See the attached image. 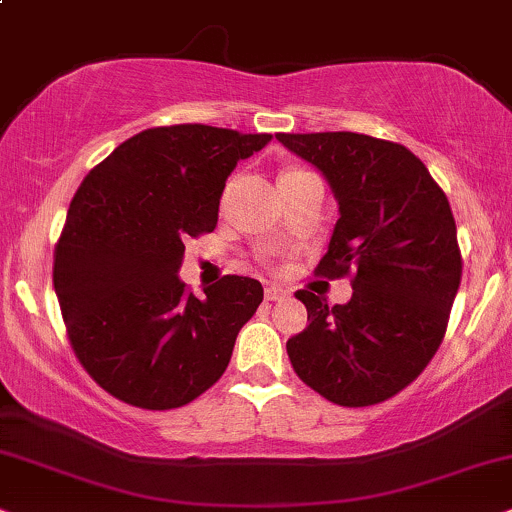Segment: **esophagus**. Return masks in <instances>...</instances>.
<instances>
[{
    "label": "esophagus",
    "instance_id": "1",
    "mask_svg": "<svg viewBox=\"0 0 512 512\" xmlns=\"http://www.w3.org/2000/svg\"><path fill=\"white\" fill-rule=\"evenodd\" d=\"M290 293L286 288H281V286H274V283H269L267 288H264V297H267V300H271V302H276V300H283V297H288Z\"/></svg>",
    "mask_w": 512,
    "mask_h": 512
}]
</instances>
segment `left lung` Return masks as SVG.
Masks as SVG:
<instances>
[{
  "label": "left lung",
  "instance_id": "1",
  "mask_svg": "<svg viewBox=\"0 0 512 512\" xmlns=\"http://www.w3.org/2000/svg\"><path fill=\"white\" fill-rule=\"evenodd\" d=\"M276 139L314 165L338 200L316 271H354L345 304L297 290L309 326L288 340L290 364L333 404H380L418 378L444 338L463 271L449 200L401 144L354 132Z\"/></svg>",
  "mask_w": 512,
  "mask_h": 512
}]
</instances>
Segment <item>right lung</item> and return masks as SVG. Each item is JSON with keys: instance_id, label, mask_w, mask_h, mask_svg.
Returning <instances> with one entry per match:
<instances>
[{"instance_id": "right-lung-1", "label": "right lung", "mask_w": 512, "mask_h": 512, "mask_svg": "<svg viewBox=\"0 0 512 512\" xmlns=\"http://www.w3.org/2000/svg\"><path fill=\"white\" fill-rule=\"evenodd\" d=\"M271 134L155 127L84 177L54 255V288L80 364L125 404L179 409L222 378L262 283L224 276L205 297L179 278L184 241L217 226L238 160Z\"/></svg>"}]
</instances>
